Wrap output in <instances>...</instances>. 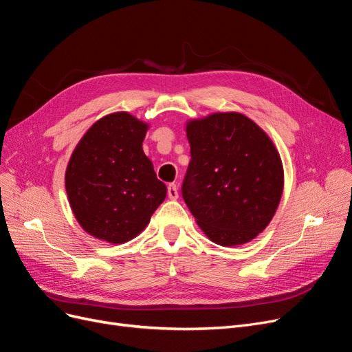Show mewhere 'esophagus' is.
<instances>
[{
	"mask_svg": "<svg viewBox=\"0 0 352 352\" xmlns=\"http://www.w3.org/2000/svg\"><path fill=\"white\" fill-rule=\"evenodd\" d=\"M168 197H170L171 200H177L178 198V188L175 184L168 186Z\"/></svg>",
	"mask_w": 352,
	"mask_h": 352,
	"instance_id": "34e87169",
	"label": "esophagus"
}]
</instances>
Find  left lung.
<instances>
[{"instance_id": "1", "label": "left lung", "mask_w": 352, "mask_h": 352, "mask_svg": "<svg viewBox=\"0 0 352 352\" xmlns=\"http://www.w3.org/2000/svg\"><path fill=\"white\" fill-rule=\"evenodd\" d=\"M191 161L182 198L198 226L220 246H239L262 233L279 206L283 166L263 129L237 112L187 124Z\"/></svg>"}]
</instances>
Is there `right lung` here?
Listing matches in <instances>:
<instances>
[{
	"label": "right lung",
	"instance_id": "right-lung-1",
	"mask_svg": "<svg viewBox=\"0 0 352 352\" xmlns=\"http://www.w3.org/2000/svg\"><path fill=\"white\" fill-rule=\"evenodd\" d=\"M146 131L128 112L111 113L73 151L65 178L69 203L83 230L96 239L129 241L165 200L166 187L142 149Z\"/></svg>",
	"mask_w": 352,
	"mask_h": 352
}]
</instances>
